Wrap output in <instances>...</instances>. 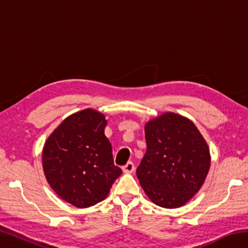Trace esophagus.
Returning a JSON list of instances; mask_svg holds the SVG:
<instances>
[{"instance_id": "esophagus-1", "label": "esophagus", "mask_w": 248, "mask_h": 248, "mask_svg": "<svg viewBox=\"0 0 248 248\" xmlns=\"http://www.w3.org/2000/svg\"><path fill=\"white\" fill-rule=\"evenodd\" d=\"M123 170H124V173H132V171L134 170V164L132 162H128L127 164L123 166Z\"/></svg>"}]
</instances>
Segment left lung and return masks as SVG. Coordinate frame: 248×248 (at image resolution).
I'll use <instances>...</instances> for the list:
<instances>
[{
    "instance_id": "8db88e82",
    "label": "left lung",
    "mask_w": 248,
    "mask_h": 248,
    "mask_svg": "<svg viewBox=\"0 0 248 248\" xmlns=\"http://www.w3.org/2000/svg\"><path fill=\"white\" fill-rule=\"evenodd\" d=\"M146 152L137 176L146 196L174 209L200 190L211 163L209 146L190 119L164 112L145 124Z\"/></svg>"
}]
</instances>
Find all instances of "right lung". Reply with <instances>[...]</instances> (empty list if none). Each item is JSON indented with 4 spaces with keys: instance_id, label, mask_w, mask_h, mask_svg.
Wrapping results in <instances>:
<instances>
[{
    "instance_id": "obj_1",
    "label": "right lung",
    "mask_w": 248,
    "mask_h": 248,
    "mask_svg": "<svg viewBox=\"0 0 248 248\" xmlns=\"http://www.w3.org/2000/svg\"><path fill=\"white\" fill-rule=\"evenodd\" d=\"M104 114L87 108L66 117L45 142L46 179L61 199L77 208L103 201L123 173L114 164Z\"/></svg>"
}]
</instances>
